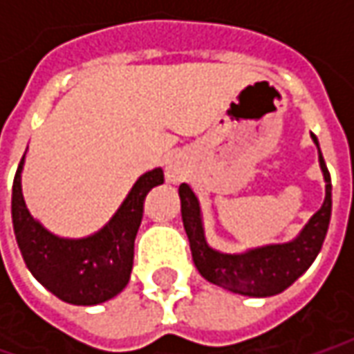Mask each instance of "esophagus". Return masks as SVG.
Returning <instances> with one entry per match:
<instances>
[{"label": "esophagus", "instance_id": "esophagus-1", "mask_svg": "<svg viewBox=\"0 0 354 354\" xmlns=\"http://www.w3.org/2000/svg\"><path fill=\"white\" fill-rule=\"evenodd\" d=\"M182 178H184V166H182V162L178 158H170L168 165H166V180L176 184Z\"/></svg>", "mask_w": 354, "mask_h": 354}]
</instances>
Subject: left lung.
<instances>
[{"label": "left lung", "instance_id": "left-lung-1", "mask_svg": "<svg viewBox=\"0 0 354 354\" xmlns=\"http://www.w3.org/2000/svg\"><path fill=\"white\" fill-rule=\"evenodd\" d=\"M319 151L317 137L311 135ZM319 166L325 180V200L322 209L311 217L298 237L290 243L266 245L239 254L219 252L207 245L198 196L188 184L178 188L182 203V221L189 239L192 259L200 274L215 286L241 296L268 298L284 292L304 274L322 250L331 219V176L319 151Z\"/></svg>", "mask_w": 354, "mask_h": 354}]
</instances>
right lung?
Here are the masks:
<instances>
[{"label":"right lung","instance_id":"right-lung-1","mask_svg":"<svg viewBox=\"0 0 354 354\" xmlns=\"http://www.w3.org/2000/svg\"><path fill=\"white\" fill-rule=\"evenodd\" d=\"M25 154L13 180L11 217L27 268L48 292L66 304L97 306L115 298L129 284L142 201L154 186L165 182L162 168L139 176L119 209L100 231L88 237L66 239L50 233L25 205L21 189Z\"/></svg>","mask_w":354,"mask_h":354}]
</instances>
